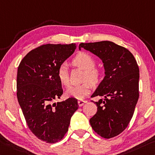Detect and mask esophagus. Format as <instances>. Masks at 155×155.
<instances>
[{"instance_id": "obj_1", "label": "esophagus", "mask_w": 155, "mask_h": 155, "mask_svg": "<svg viewBox=\"0 0 155 155\" xmlns=\"http://www.w3.org/2000/svg\"><path fill=\"white\" fill-rule=\"evenodd\" d=\"M85 103H86V101H84V100H79L78 101V104L79 106H82V105H84Z\"/></svg>"}]
</instances>
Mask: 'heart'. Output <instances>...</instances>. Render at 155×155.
I'll return each mask as SVG.
<instances>
[{
    "label": "heart",
    "mask_w": 155,
    "mask_h": 155,
    "mask_svg": "<svg viewBox=\"0 0 155 155\" xmlns=\"http://www.w3.org/2000/svg\"><path fill=\"white\" fill-rule=\"evenodd\" d=\"M73 64L85 70V74L82 84L72 86L66 91L65 94L68 97L77 99H83L90 94L93 85H97L104 78V72L101 69L96 67V60L90 54L80 52L74 58ZM57 77L61 85L68 87L70 85L68 67L66 64L61 65L57 70Z\"/></svg>",
    "instance_id": "1"
}]
</instances>
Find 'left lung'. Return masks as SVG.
I'll return each instance as SVG.
<instances>
[{
    "label": "left lung",
    "mask_w": 155,
    "mask_h": 155,
    "mask_svg": "<svg viewBox=\"0 0 155 155\" xmlns=\"http://www.w3.org/2000/svg\"><path fill=\"white\" fill-rule=\"evenodd\" d=\"M102 60L105 76L92 97H99L97 112L90 119L94 131L103 138L121 134L128 126L138 101L139 69L132 54L111 41L81 43V48Z\"/></svg>",
    "instance_id": "1"
}]
</instances>
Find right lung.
I'll list each match as a JSON object with an SVG mask.
<instances>
[{
    "label": "right lung",
    "mask_w": 155,
    "mask_h": 155,
    "mask_svg": "<svg viewBox=\"0 0 155 155\" xmlns=\"http://www.w3.org/2000/svg\"><path fill=\"white\" fill-rule=\"evenodd\" d=\"M77 44H45L31 50L18 68L16 95L31 132L46 143L61 141L68 131L78 101L68 98L53 103L63 94L58 67L72 54Z\"/></svg>",
    "instance_id": "obj_1"
}]
</instances>
